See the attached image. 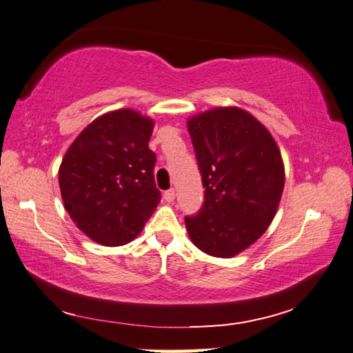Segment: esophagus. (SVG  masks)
Segmentation results:
<instances>
[{
    "label": "esophagus",
    "instance_id": "esophagus-1",
    "mask_svg": "<svg viewBox=\"0 0 353 353\" xmlns=\"http://www.w3.org/2000/svg\"><path fill=\"white\" fill-rule=\"evenodd\" d=\"M163 199H165V201H168V203H172V201H174V199H176V191L174 190L165 191L163 192Z\"/></svg>",
    "mask_w": 353,
    "mask_h": 353
}]
</instances>
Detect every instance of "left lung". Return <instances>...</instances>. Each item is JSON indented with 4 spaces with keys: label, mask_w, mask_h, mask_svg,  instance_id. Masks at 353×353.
Instances as JSON below:
<instances>
[{
    "label": "left lung",
    "mask_w": 353,
    "mask_h": 353,
    "mask_svg": "<svg viewBox=\"0 0 353 353\" xmlns=\"http://www.w3.org/2000/svg\"><path fill=\"white\" fill-rule=\"evenodd\" d=\"M205 201L186 216L191 241L216 258L252 245L273 221L285 171L272 134L249 112L215 108L188 119Z\"/></svg>",
    "instance_id": "1"
}]
</instances>
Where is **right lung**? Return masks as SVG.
<instances>
[{"mask_svg": "<svg viewBox=\"0 0 353 353\" xmlns=\"http://www.w3.org/2000/svg\"><path fill=\"white\" fill-rule=\"evenodd\" d=\"M154 121L133 109L108 112L74 139L59 168L65 209L92 241L115 247L139 235L161 201Z\"/></svg>", "mask_w": 353, "mask_h": 353, "instance_id": "right-lung-1", "label": "right lung"}]
</instances>
